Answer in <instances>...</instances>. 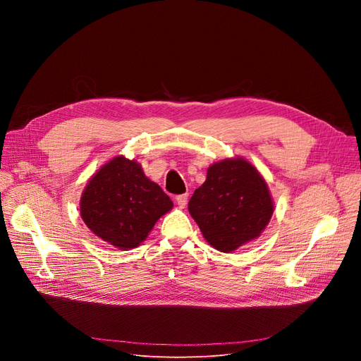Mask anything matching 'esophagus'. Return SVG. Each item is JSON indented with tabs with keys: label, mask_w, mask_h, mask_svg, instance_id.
<instances>
[{
	"label": "esophagus",
	"mask_w": 361,
	"mask_h": 361,
	"mask_svg": "<svg viewBox=\"0 0 361 361\" xmlns=\"http://www.w3.org/2000/svg\"><path fill=\"white\" fill-rule=\"evenodd\" d=\"M188 202V194H179L176 197V203L179 207H185Z\"/></svg>",
	"instance_id": "34e87169"
}]
</instances>
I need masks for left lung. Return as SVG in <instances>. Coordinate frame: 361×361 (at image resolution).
<instances>
[{
  "instance_id": "8db88e82",
  "label": "left lung",
  "mask_w": 361,
  "mask_h": 361,
  "mask_svg": "<svg viewBox=\"0 0 361 361\" xmlns=\"http://www.w3.org/2000/svg\"><path fill=\"white\" fill-rule=\"evenodd\" d=\"M188 211L214 248L231 253L268 226L274 203L265 179L244 158H227L207 169Z\"/></svg>"
}]
</instances>
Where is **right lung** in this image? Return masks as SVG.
Masks as SVG:
<instances>
[{
    "mask_svg": "<svg viewBox=\"0 0 361 361\" xmlns=\"http://www.w3.org/2000/svg\"><path fill=\"white\" fill-rule=\"evenodd\" d=\"M171 207L169 195L146 178L140 164L122 155L93 174L80 200L85 226L120 250L138 247Z\"/></svg>",
    "mask_w": 361,
    "mask_h": 361,
    "instance_id": "right-lung-1",
    "label": "right lung"
}]
</instances>
